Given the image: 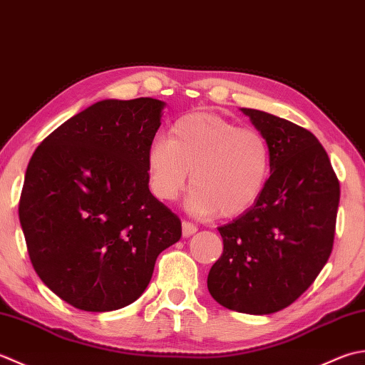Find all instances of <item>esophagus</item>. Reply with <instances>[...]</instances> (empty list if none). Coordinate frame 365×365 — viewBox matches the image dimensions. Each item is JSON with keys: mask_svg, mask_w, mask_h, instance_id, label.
Wrapping results in <instances>:
<instances>
[{"mask_svg": "<svg viewBox=\"0 0 365 365\" xmlns=\"http://www.w3.org/2000/svg\"><path fill=\"white\" fill-rule=\"evenodd\" d=\"M197 230H198L197 225L192 224V222H187V220L182 222V236L184 237H189L193 233H197Z\"/></svg>", "mask_w": 365, "mask_h": 365, "instance_id": "1", "label": "esophagus"}]
</instances>
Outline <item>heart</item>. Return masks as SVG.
Returning a JSON list of instances; mask_svg holds the SVG:
<instances>
[{
	"mask_svg": "<svg viewBox=\"0 0 365 365\" xmlns=\"http://www.w3.org/2000/svg\"><path fill=\"white\" fill-rule=\"evenodd\" d=\"M146 170L150 187L162 202L180 195L190 173V210L235 217L254 206L264 190L271 150L257 129L198 111L178 118L168 140L151 141Z\"/></svg>",
	"mask_w": 365,
	"mask_h": 365,
	"instance_id": "heart-1",
	"label": "heart"
}]
</instances>
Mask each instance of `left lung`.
<instances>
[{
    "instance_id": "1",
    "label": "left lung",
    "mask_w": 365,
    "mask_h": 365,
    "mask_svg": "<svg viewBox=\"0 0 365 365\" xmlns=\"http://www.w3.org/2000/svg\"><path fill=\"white\" fill-rule=\"evenodd\" d=\"M241 110L267 140L271 176L254 206L219 227L224 254L207 274V289L230 310L269 315L293 304L328 262L340 184L314 133Z\"/></svg>"
}]
</instances>
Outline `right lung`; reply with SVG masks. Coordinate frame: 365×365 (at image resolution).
Returning a JSON list of instances; mask_svg holds the SVG:
<instances>
[{
	"mask_svg": "<svg viewBox=\"0 0 365 365\" xmlns=\"http://www.w3.org/2000/svg\"><path fill=\"white\" fill-rule=\"evenodd\" d=\"M162 101H101L37 146L19 203L29 259L51 292L86 312L129 306L145 292L181 220L150 192L148 146Z\"/></svg>",
	"mask_w": 365,
	"mask_h": 365,
	"instance_id": "add662e5",
	"label": "right lung"
}]
</instances>
